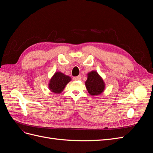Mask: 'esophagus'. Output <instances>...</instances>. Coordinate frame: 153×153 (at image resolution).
Here are the masks:
<instances>
[{
	"instance_id": "34e87169",
	"label": "esophagus",
	"mask_w": 153,
	"mask_h": 153,
	"mask_svg": "<svg viewBox=\"0 0 153 153\" xmlns=\"http://www.w3.org/2000/svg\"><path fill=\"white\" fill-rule=\"evenodd\" d=\"M81 78H82V76L80 75H79V76L73 77V80H81Z\"/></svg>"
}]
</instances>
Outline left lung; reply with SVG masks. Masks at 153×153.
<instances>
[{
	"label": "left lung",
	"mask_w": 153,
	"mask_h": 153,
	"mask_svg": "<svg viewBox=\"0 0 153 153\" xmlns=\"http://www.w3.org/2000/svg\"><path fill=\"white\" fill-rule=\"evenodd\" d=\"M85 87L89 93L92 96H97L102 93L105 89V84L103 78L96 71L87 73Z\"/></svg>",
	"instance_id": "1"
}]
</instances>
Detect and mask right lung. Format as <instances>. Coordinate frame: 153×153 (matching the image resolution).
I'll return each mask as SVG.
<instances>
[{
	"mask_svg": "<svg viewBox=\"0 0 153 153\" xmlns=\"http://www.w3.org/2000/svg\"><path fill=\"white\" fill-rule=\"evenodd\" d=\"M71 80L70 76L64 75L61 72H55L49 81L48 88L51 92L60 94Z\"/></svg>",
	"mask_w": 153,
	"mask_h": 153,
	"instance_id": "obj_1",
	"label": "right lung"
}]
</instances>
